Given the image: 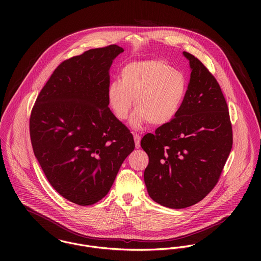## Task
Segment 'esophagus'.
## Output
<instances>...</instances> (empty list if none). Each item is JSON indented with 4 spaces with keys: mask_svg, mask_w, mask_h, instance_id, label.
Segmentation results:
<instances>
[{
    "mask_svg": "<svg viewBox=\"0 0 261 261\" xmlns=\"http://www.w3.org/2000/svg\"><path fill=\"white\" fill-rule=\"evenodd\" d=\"M134 139H135V144H136V148H140L141 147V136L138 134H134Z\"/></svg>",
    "mask_w": 261,
    "mask_h": 261,
    "instance_id": "obj_1",
    "label": "esophagus"
}]
</instances>
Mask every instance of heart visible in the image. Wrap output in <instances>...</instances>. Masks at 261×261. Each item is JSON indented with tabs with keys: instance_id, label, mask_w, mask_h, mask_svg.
<instances>
[{
	"instance_id": "1",
	"label": "heart",
	"mask_w": 261,
	"mask_h": 261,
	"mask_svg": "<svg viewBox=\"0 0 261 261\" xmlns=\"http://www.w3.org/2000/svg\"><path fill=\"white\" fill-rule=\"evenodd\" d=\"M187 83L184 75L162 60L135 61L120 71V81L108 88V101L119 120L127 118L135 99L130 123L140 127L148 121L163 125L172 120L184 100Z\"/></svg>"
}]
</instances>
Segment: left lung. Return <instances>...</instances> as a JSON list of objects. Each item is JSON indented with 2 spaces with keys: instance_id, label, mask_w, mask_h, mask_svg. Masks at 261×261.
<instances>
[{
  "instance_id": "8db88e82",
  "label": "left lung",
  "mask_w": 261,
  "mask_h": 261,
  "mask_svg": "<svg viewBox=\"0 0 261 261\" xmlns=\"http://www.w3.org/2000/svg\"><path fill=\"white\" fill-rule=\"evenodd\" d=\"M184 55L192 72L179 112L141 141L149 155L144 179L149 197L173 209L190 207L213 190L233 144L219 83L198 58Z\"/></svg>"
}]
</instances>
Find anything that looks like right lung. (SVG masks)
Segmentation results:
<instances>
[{
    "label": "right lung",
    "mask_w": 261,
    "mask_h": 261,
    "mask_svg": "<svg viewBox=\"0 0 261 261\" xmlns=\"http://www.w3.org/2000/svg\"><path fill=\"white\" fill-rule=\"evenodd\" d=\"M121 52L112 44L64 60L40 91L30 115L32 148L47 180L80 206L109 193L135 149L133 135L108 101L109 70Z\"/></svg>",
    "instance_id": "right-lung-1"
}]
</instances>
